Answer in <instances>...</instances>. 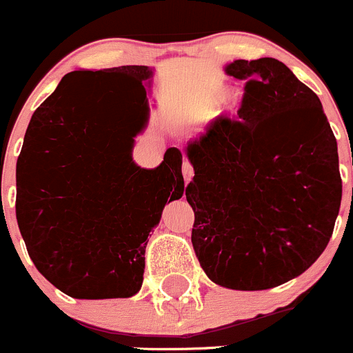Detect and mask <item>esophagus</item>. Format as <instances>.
<instances>
[{"mask_svg": "<svg viewBox=\"0 0 353 353\" xmlns=\"http://www.w3.org/2000/svg\"><path fill=\"white\" fill-rule=\"evenodd\" d=\"M182 174H183V180H185V182H189V180L192 179V174H194V168H192V164L189 161L182 162Z\"/></svg>", "mask_w": 353, "mask_h": 353, "instance_id": "1", "label": "esophagus"}]
</instances>
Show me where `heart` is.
Instances as JSON below:
<instances>
[{
    "label": "heart",
    "instance_id": "b5f03b06",
    "mask_svg": "<svg viewBox=\"0 0 353 353\" xmlns=\"http://www.w3.org/2000/svg\"><path fill=\"white\" fill-rule=\"evenodd\" d=\"M228 97H230V92H228L226 88L215 90V92L210 95V101H208V109H210V111H215V109L219 108L223 102H226Z\"/></svg>",
    "mask_w": 353,
    "mask_h": 353
}]
</instances>
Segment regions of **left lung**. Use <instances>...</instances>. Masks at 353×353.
<instances>
[{"mask_svg":"<svg viewBox=\"0 0 353 353\" xmlns=\"http://www.w3.org/2000/svg\"><path fill=\"white\" fill-rule=\"evenodd\" d=\"M239 120L189 141L192 248L208 279L267 290L307 270L329 244L339 205L338 143L316 93L276 58L235 60Z\"/></svg>","mask_w":353,"mask_h":353,"instance_id":"left-lung-1","label":"left lung"}]
</instances>
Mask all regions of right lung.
I'll return each instance as SVG.
<instances>
[{"mask_svg":"<svg viewBox=\"0 0 353 353\" xmlns=\"http://www.w3.org/2000/svg\"><path fill=\"white\" fill-rule=\"evenodd\" d=\"M152 76L145 65L70 72L28 125L15 173L19 230L39 272L74 299L138 293L150 232L168 199L183 194L179 148L154 170L132 161ZM120 103L134 113L129 130L116 129Z\"/></svg>","mask_w":353,"mask_h":353,"instance_id":"obj_1","label":"right lung"}]
</instances>
